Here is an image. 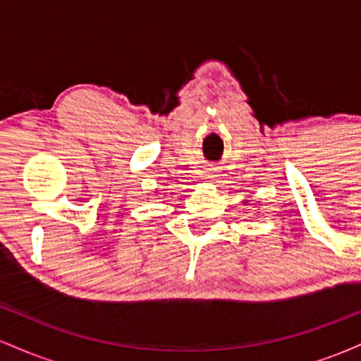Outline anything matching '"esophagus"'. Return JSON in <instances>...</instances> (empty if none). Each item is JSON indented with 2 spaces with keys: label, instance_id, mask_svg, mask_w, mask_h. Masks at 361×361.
<instances>
[{
  "label": "esophagus",
  "instance_id": "obj_1",
  "mask_svg": "<svg viewBox=\"0 0 361 361\" xmlns=\"http://www.w3.org/2000/svg\"><path fill=\"white\" fill-rule=\"evenodd\" d=\"M207 178H217V168H209V173H207Z\"/></svg>",
  "mask_w": 361,
  "mask_h": 361
}]
</instances>
